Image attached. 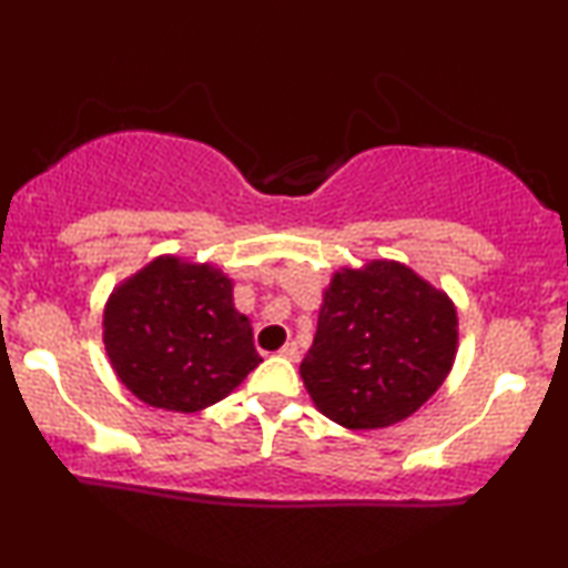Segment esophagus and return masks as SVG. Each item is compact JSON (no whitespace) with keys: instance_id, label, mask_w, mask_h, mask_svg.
Here are the masks:
<instances>
[{"instance_id":"34e87169","label":"esophagus","mask_w":568,"mask_h":568,"mask_svg":"<svg viewBox=\"0 0 568 568\" xmlns=\"http://www.w3.org/2000/svg\"><path fill=\"white\" fill-rule=\"evenodd\" d=\"M278 356H284V359H290V362H297L300 359V346L294 344H284L282 348H278Z\"/></svg>"}]
</instances>
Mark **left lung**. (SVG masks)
<instances>
[{"mask_svg": "<svg viewBox=\"0 0 568 568\" xmlns=\"http://www.w3.org/2000/svg\"><path fill=\"white\" fill-rule=\"evenodd\" d=\"M457 341L449 294L406 263L375 258L331 276L300 375L331 422L352 432L385 429L439 390Z\"/></svg>", "mask_w": 568, "mask_h": 568, "instance_id": "1", "label": "left lung"}]
</instances>
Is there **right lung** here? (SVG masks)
<instances>
[{
    "mask_svg": "<svg viewBox=\"0 0 568 568\" xmlns=\"http://www.w3.org/2000/svg\"><path fill=\"white\" fill-rule=\"evenodd\" d=\"M235 282L214 263L158 255L113 286L103 307V344L115 377L152 408L196 414L263 362Z\"/></svg>",
    "mask_w": 568,
    "mask_h": 568,
    "instance_id": "obj_1",
    "label": "right lung"
}]
</instances>
